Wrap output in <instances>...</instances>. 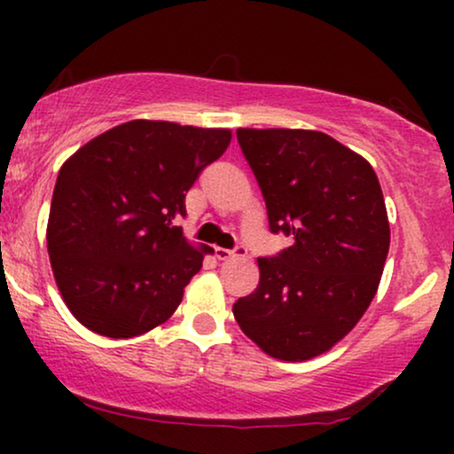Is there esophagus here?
Here are the masks:
<instances>
[{
  "label": "esophagus",
  "instance_id": "1",
  "mask_svg": "<svg viewBox=\"0 0 454 454\" xmlns=\"http://www.w3.org/2000/svg\"><path fill=\"white\" fill-rule=\"evenodd\" d=\"M245 254H247V249H245L243 245H239V247H234V249L215 247V256L220 258V260H228V258H232V256H245Z\"/></svg>",
  "mask_w": 454,
  "mask_h": 454
}]
</instances>
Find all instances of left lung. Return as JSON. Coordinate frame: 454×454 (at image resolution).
<instances>
[{"mask_svg":"<svg viewBox=\"0 0 454 454\" xmlns=\"http://www.w3.org/2000/svg\"><path fill=\"white\" fill-rule=\"evenodd\" d=\"M267 202L270 232L293 237L258 258L260 281L232 305L239 326L279 361L331 350L378 293L390 228L372 164L316 129H237Z\"/></svg>","mask_w":454,"mask_h":454,"instance_id":"8db88e82","label":"left lung"}]
</instances>
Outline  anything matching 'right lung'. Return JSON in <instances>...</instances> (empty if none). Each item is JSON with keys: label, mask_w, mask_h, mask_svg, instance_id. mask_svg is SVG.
<instances>
[{"label": "right lung", "mask_w": 454, "mask_h": 454, "mask_svg": "<svg viewBox=\"0 0 454 454\" xmlns=\"http://www.w3.org/2000/svg\"><path fill=\"white\" fill-rule=\"evenodd\" d=\"M231 129L134 119L61 166L46 243L72 316L98 335L129 340L168 320L211 247L187 243L179 217Z\"/></svg>", "instance_id": "add662e5"}]
</instances>
